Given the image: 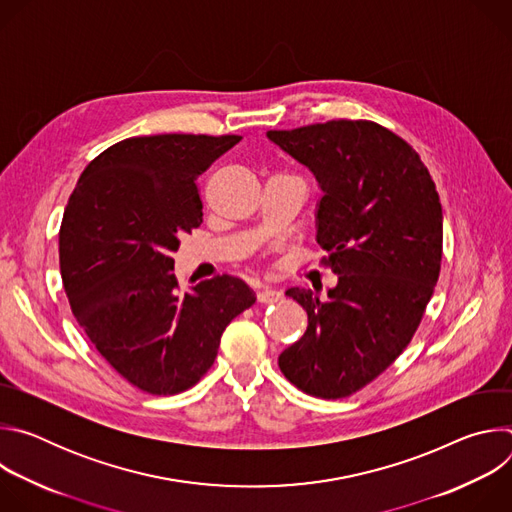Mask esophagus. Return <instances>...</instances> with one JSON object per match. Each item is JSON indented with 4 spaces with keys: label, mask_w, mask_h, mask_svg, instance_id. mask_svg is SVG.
Listing matches in <instances>:
<instances>
[{
    "label": "esophagus",
    "mask_w": 512,
    "mask_h": 512,
    "mask_svg": "<svg viewBox=\"0 0 512 512\" xmlns=\"http://www.w3.org/2000/svg\"><path fill=\"white\" fill-rule=\"evenodd\" d=\"M257 300L261 302V304H275V302H279L281 300V291H277V289H273V287H263L259 294H257Z\"/></svg>",
    "instance_id": "1"
}]
</instances>
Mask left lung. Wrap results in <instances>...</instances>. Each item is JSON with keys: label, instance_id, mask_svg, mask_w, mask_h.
<instances>
[{"label": "left lung", "instance_id": "obj_1", "mask_svg": "<svg viewBox=\"0 0 512 512\" xmlns=\"http://www.w3.org/2000/svg\"><path fill=\"white\" fill-rule=\"evenodd\" d=\"M267 137L316 176V241L338 275L324 300L285 291L308 328L279 369L308 395L342 399L391 367L423 318L442 265L440 196L419 154L379 123L338 119Z\"/></svg>", "mask_w": 512, "mask_h": 512}]
</instances>
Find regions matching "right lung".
<instances>
[{
    "instance_id": "right-lung-1",
    "label": "right lung",
    "mask_w": 512,
    "mask_h": 512,
    "mask_svg": "<svg viewBox=\"0 0 512 512\" xmlns=\"http://www.w3.org/2000/svg\"><path fill=\"white\" fill-rule=\"evenodd\" d=\"M239 135L123 139L81 174L64 208L58 257L77 322L111 367L150 395H176L212 367L225 328L255 304L239 277L182 291L172 253L202 223L196 178Z\"/></svg>"
}]
</instances>
